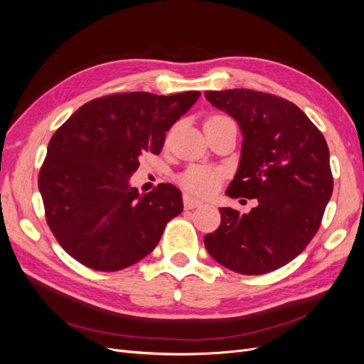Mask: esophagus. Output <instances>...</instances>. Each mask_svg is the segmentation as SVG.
I'll return each mask as SVG.
<instances>
[{
	"instance_id": "obj_1",
	"label": "esophagus",
	"mask_w": 364,
	"mask_h": 364,
	"mask_svg": "<svg viewBox=\"0 0 364 364\" xmlns=\"http://www.w3.org/2000/svg\"><path fill=\"white\" fill-rule=\"evenodd\" d=\"M183 206L185 209H194L197 206H202V202L199 199H194V197L188 193L183 194Z\"/></svg>"
}]
</instances>
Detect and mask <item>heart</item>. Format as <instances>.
<instances>
[{
  "label": "heart",
  "mask_w": 364,
  "mask_h": 364,
  "mask_svg": "<svg viewBox=\"0 0 364 364\" xmlns=\"http://www.w3.org/2000/svg\"><path fill=\"white\" fill-rule=\"evenodd\" d=\"M226 117L214 115L208 118L206 121H215ZM223 171L215 167H209V165H191L183 173L179 174L178 182L188 193L206 196L211 194L217 190V186L222 182Z\"/></svg>",
  "instance_id": "heart-1"
}]
</instances>
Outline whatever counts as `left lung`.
<instances>
[{"mask_svg": "<svg viewBox=\"0 0 364 364\" xmlns=\"http://www.w3.org/2000/svg\"><path fill=\"white\" fill-rule=\"evenodd\" d=\"M243 135L226 194L257 199L247 214L220 208L222 223L203 241L209 255L241 274H262L294 259L321 226L333 194L328 144L299 107L252 90L206 91Z\"/></svg>", "mask_w": 364, "mask_h": 364, "instance_id": "obj_1", "label": "left lung"}]
</instances>
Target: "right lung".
<instances>
[{
    "label": "right lung",
    "mask_w": 364,
    "mask_h": 364,
    "mask_svg": "<svg viewBox=\"0 0 364 364\" xmlns=\"http://www.w3.org/2000/svg\"><path fill=\"white\" fill-rule=\"evenodd\" d=\"M199 97L107 95L77 109L56 130L38 185L51 232L74 259L117 272L156 247L165 225L182 213V193L161 183L141 196L129 181L142 153H161L165 132Z\"/></svg>",
    "instance_id": "add662e5"
}]
</instances>
